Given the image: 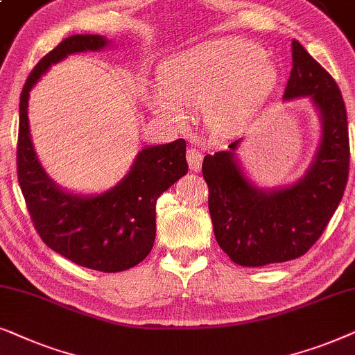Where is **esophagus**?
<instances>
[{
	"label": "esophagus",
	"instance_id": "1",
	"mask_svg": "<svg viewBox=\"0 0 355 355\" xmlns=\"http://www.w3.org/2000/svg\"><path fill=\"white\" fill-rule=\"evenodd\" d=\"M187 160H188V165H190V168L193 170V172H198V170L201 168V164H202L201 149H198V148L188 149Z\"/></svg>",
	"mask_w": 355,
	"mask_h": 355
}]
</instances>
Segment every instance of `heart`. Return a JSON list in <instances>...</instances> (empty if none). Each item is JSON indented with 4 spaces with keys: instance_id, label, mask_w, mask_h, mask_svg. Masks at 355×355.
I'll list each match as a JSON object with an SVG mask.
<instances>
[{
    "instance_id": "heart-1",
    "label": "heart",
    "mask_w": 355,
    "mask_h": 355,
    "mask_svg": "<svg viewBox=\"0 0 355 355\" xmlns=\"http://www.w3.org/2000/svg\"><path fill=\"white\" fill-rule=\"evenodd\" d=\"M160 89L146 103L155 115L180 121L182 107L206 103L207 120L229 131L247 120L276 83V68L263 50L242 39H217L168 58L159 69Z\"/></svg>"
}]
</instances>
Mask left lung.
<instances>
[{"instance_id": "1", "label": "left lung", "mask_w": 355, "mask_h": 355, "mask_svg": "<svg viewBox=\"0 0 355 355\" xmlns=\"http://www.w3.org/2000/svg\"><path fill=\"white\" fill-rule=\"evenodd\" d=\"M310 97L321 120L315 159L299 182L258 188L237 159L239 141L202 160L214 235L240 266H266L305 254L324 232L349 177L347 113L338 84L304 46L292 40V71L284 101Z\"/></svg>"}]
</instances>
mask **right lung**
Here are the masks:
<instances>
[{
  "label": "right lung",
  "mask_w": 355,
  "mask_h": 355,
  "mask_svg": "<svg viewBox=\"0 0 355 355\" xmlns=\"http://www.w3.org/2000/svg\"><path fill=\"white\" fill-rule=\"evenodd\" d=\"M108 45L102 35H71L32 69L19 103L17 178L31 219L46 247L79 266L118 272L139 264L153 250L157 198L188 172L185 139L146 146L120 183L102 195H74L56 185L40 165L27 116L31 89L51 64Z\"/></svg>",
  "instance_id": "right-lung-1"
}]
</instances>
